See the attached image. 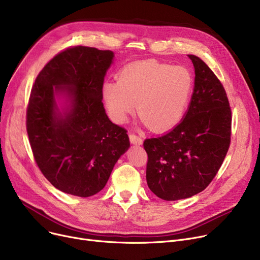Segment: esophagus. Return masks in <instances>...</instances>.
Segmentation results:
<instances>
[{
  "label": "esophagus",
  "mask_w": 260,
  "mask_h": 260,
  "mask_svg": "<svg viewBox=\"0 0 260 260\" xmlns=\"http://www.w3.org/2000/svg\"><path fill=\"white\" fill-rule=\"evenodd\" d=\"M129 141H131V143H133V144H136V145H141L142 144V139L139 137V136H137V135H135V134H129Z\"/></svg>",
  "instance_id": "obj_1"
}]
</instances>
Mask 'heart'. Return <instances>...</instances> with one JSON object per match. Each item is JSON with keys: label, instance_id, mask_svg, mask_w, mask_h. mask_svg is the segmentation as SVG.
I'll return each instance as SVG.
<instances>
[{"label": "heart", "instance_id": "b5f03b06", "mask_svg": "<svg viewBox=\"0 0 260 260\" xmlns=\"http://www.w3.org/2000/svg\"><path fill=\"white\" fill-rule=\"evenodd\" d=\"M193 84V75L185 66L147 60L125 66L118 81L105 82L102 95L116 123L124 122L138 106L143 124L153 132H163L183 118Z\"/></svg>", "mask_w": 260, "mask_h": 260}]
</instances>
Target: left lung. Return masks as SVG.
I'll return each instance as SVG.
<instances>
[{
    "label": "left lung",
    "mask_w": 260,
    "mask_h": 260,
    "mask_svg": "<svg viewBox=\"0 0 260 260\" xmlns=\"http://www.w3.org/2000/svg\"><path fill=\"white\" fill-rule=\"evenodd\" d=\"M187 112L169 133L144 140L146 182L159 198L174 201L206 188L219 171L231 143L232 112L221 82L200 58Z\"/></svg>",
    "instance_id": "8db88e82"
}]
</instances>
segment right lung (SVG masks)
<instances>
[{
    "label": "right lung",
    "instance_id": "obj_1",
    "mask_svg": "<svg viewBox=\"0 0 260 260\" xmlns=\"http://www.w3.org/2000/svg\"><path fill=\"white\" fill-rule=\"evenodd\" d=\"M114 52L74 46L54 56L38 75L26 113L37 165L56 188L78 197L99 193L121 155L127 131L108 119L102 87ZM66 99L62 112L55 97Z\"/></svg>",
    "mask_w": 260,
    "mask_h": 260
}]
</instances>
